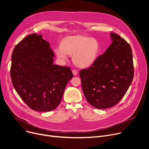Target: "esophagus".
<instances>
[{
	"instance_id": "esophagus-1",
	"label": "esophagus",
	"mask_w": 149,
	"mask_h": 149,
	"mask_svg": "<svg viewBox=\"0 0 149 149\" xmlns=\"http://www.w3.org/2000/svg\"><path fill=\"white\" fill-rule=\"evenodd\" d=\"M72 73H73V74L74 76H76V75L78 74L77 70H75V69H73V70H72Z\"/></svg>"
}]
</instances>
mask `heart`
Here are the masks:
<instances>
[{
  "mask_svg": "<svg viewBox=\"0 0 149 149\" xmlns=\"http://www.w3.org/2000/svg\"><path fill=\"white\" fill-rule=\"evenodd\" d=\"M99 51L100 43L96 39L75 35L64 38L55 52L56 56L61 60H66L67 55H72L73 61L77 66L87 68L95 61Z\"/></svg>",
  "mask_w": 149,
  "mask_h": 149,
  "instance_id": "1",
  "label": "heart"
}]
</instances>
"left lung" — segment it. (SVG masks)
I'll list each match as a JSON object with an SVG mask.
<instances>
[{
  "label": "left lung",
  "mask_w": 149,
  "mask_h": 149,
  "mask_svg": "<svg viewBox=\"0 0 149 149\" xmlns=\"http://www.w3.org/2000/svg\"><path fill=\"white\" fill-rule=\"evenodd\" d=\"M111 44L87 69L80 71L82 90L89 103L99 109L117 104L134 77L132 49L129 43L110 33Z\"/></svg>",
  "instance_id": "1"
}]
</instances>
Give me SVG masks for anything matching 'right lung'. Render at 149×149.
I'll use <instances>...</instances> for the list:
<instances>
[{
    "label": "right lung",
    "instance_id": "right-lung-1",
    "mask_svg": "<svg viewBox=\"0 0 149 149\" xmlns=\"http://www.w3.org/2000/svg\"><path fill=\"white\" fill-rule=\"evenodd\" d=\"M54 54L41 35L31 34L19 42L11 56L13 86L32 110L49 111L61 102L73 77L69 67L54 64Z\"/></svg>",
    "mask_w": 149,
    "mask_h": 149
}]
</instances>
